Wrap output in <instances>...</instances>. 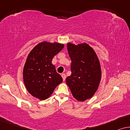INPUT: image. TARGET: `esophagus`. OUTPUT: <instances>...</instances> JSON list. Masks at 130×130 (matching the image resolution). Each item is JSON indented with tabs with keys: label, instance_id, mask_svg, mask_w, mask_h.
I'll return each instance as SVG.
<instances>
[{
	"label": "esophagus",
	"instance_id": "1",
	"mask_svg": "<svg viewBox=\"0 0 130 130\" xmlns=\"http://www.w3.org/2000/svg\"><path fill=\"white\" fill-rule=\"evenodd\" d=\"M61 76H62V78H63V81H65V79H66V75H65V74H62Z\"/></svg>",
	"mask_w": 130,
	"mask_h": 130
}]
</instances>
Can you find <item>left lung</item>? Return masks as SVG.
Instances as JSON below:
<instances>
[{
  "label": "left lung",
  "mask_w": 130,
  "mask_h": 130,
  "mask_svg": "<svg viewBox=\"0 0 130 130\" xmlns=\"http://www.w3.org/2000/svg\"><path fill=\"white\" fill-rule=\"evenodd\" d=\"M71 59L72 74L66 79L72 95L78 101L92 98L97 91L101 79V65L95 52L86 43H67Z\"/></svg>",
  "instance_id": "8db88e82"
}]
</instances>
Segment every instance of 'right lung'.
<instances>
[{"instance_id": "obj_1", "label": "right lung", "mask_w": 130, "mask_h": 130, "mask_svg": "<svg viewBox=\"0 0 130 130\" xmlns=\"http://www.w3.org/2000/svg\"><path fill=\"white\" fill-rule=\"evenodd\" d=\"M64 47L63 43L43 41L29 53L23 69V79L30 94L40 100L50 97L63 81L52 64L53 58Z\"/></svg>"}]
</instances>
